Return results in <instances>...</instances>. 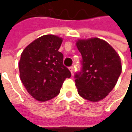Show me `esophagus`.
<instances>
[{
    "mask_svg": "<svg viewBox=\"0 0 132 132\" xmlns=\"http://www.w3.org/2000/svg\"><path fill=\"white\" fill-rule=\"evenodd\" d=\"M69 70H70V73H73V66H71V67H70V68H69Z\"/></svg>",
    "mask_w": 132,
    "mask_h": 132,
    "instance_id": "34e87169",
    "label": "esophagus"
}]
</instances>
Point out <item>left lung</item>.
<instances>
[{
    "label": "left lung",
    "mask_w": 132,
    "mask_h": 132,
    "mask_svg": "<svg viewBox=\"0 0 132 132\" xmlns=\"http://www.w3.org/2000/svg\"><path fill=\"white\" fill-rule=\"evenodd\" d=\"M76 47L82 56V70L75 76L78 93L91 102L106 98L117 84L122 72L120 57L104 39H78Z\"/></svg>",
    "instance_id": "obj_1"
}]
</instances>
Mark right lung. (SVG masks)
Instances as JSON below:
<instances>
[{
	"instance_id": "add662e5",
	"label": "right lung",
	"mask_w": 132,
	"mask_h": 132,
	"mask_svg": "<svg viewBox=\"0 0 132 132\" xmlns=\"http://www.w3.org/2000/svg\"><path fill=\"white\" fill-rule=\"evenodd\" d=\"M63 39L46 34L34 40L23 50L19 61L20 78L27 92L45 102L58 95L64 81L71 76L59 51Z\"/></svg>"
}]
</instances>
